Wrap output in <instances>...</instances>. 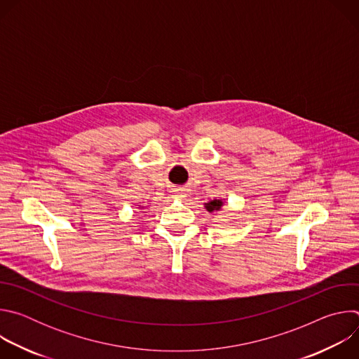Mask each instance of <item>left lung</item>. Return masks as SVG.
<instances>
[{"instance_id":"1","label":"left lung","mask_w":359,"mask_h":359,"mask_svg":"<svg viewBox=\"0 0 359 359\" xmlns=\"http://www.w3.org/2000/svg\"><path fill=\"white\" fill-rule=\"evenodd\" d=\"M223 204H224L223 198H215V200H212L209 203H204V208L208 209V212L213 213V212H220L222 208H223Z\"/></svg>"}]
</instances>
